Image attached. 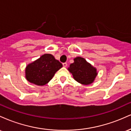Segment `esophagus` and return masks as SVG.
Wrapping results in <instances>:
<instances>
[{
	"instance_id": "esophagus-1",
	"label": "esophagus",
	"mask_w": 131,
	"mask_h": 131,
	"mask_svg": "<svg viewBox=\"0 0 131 131\" xmlns=\"http://www.w3.org/2000/svg\"><path fill=\"white\" fill-rule=\"evenodd\" d=\"M63 66L64 67H67V63H63Z\"/></svg>"
}]
</instances>
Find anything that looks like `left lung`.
Listing matches in <instances>:
<instances>
[{"label":"left lung","mask_w":131,"mask_h":131,"mask_svg":"<svg viewBox=\"0 0 131 131\" xmlns=\"http://www.w3.org/2000/svg\"><path fill=\"white\" fill-rule=\"evenodd\" d=\"M74 61V62L71 64L68 68L73 74L74 79L82 84H91L97 74L96 69L81 57H76Z\"/></svg>","instance_id":"1"}]
</instances>
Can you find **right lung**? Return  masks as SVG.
Segmentation results:
<instances>
[{
	"instance_id": "add662e5",
	"label": "right lung",
	"mask_w": 131,
	"mask_h": 131,
	"mask_svg": "<svg viewBox=\"0 0 131 131\" xmlns=\"http://www.w3.org/2000/svg\"><path fill=\"white\" fill-rule=\"evenodd\" d=\"M62 67V64L55 60L53 55L44 54L27 66L26 78L29 82L36 85H46Z\"/></svg>"
}]
</instances>
